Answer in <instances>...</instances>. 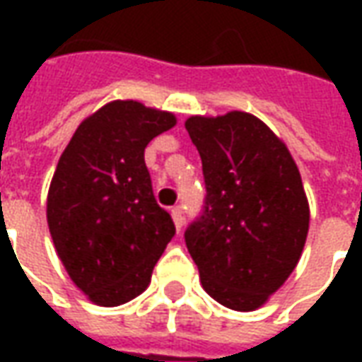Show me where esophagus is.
<instances>
[{
  "label": "esophagus",
  "mask_w": 362,
  "mask_h": 362,
  "mask_svg": "<svg viewBox=\"0 0 362 362\" xmlns=\"http://www.w3.org/2000/svg\"><path fill=\"white\" fill-rule=\"evenodd\" d=\"M170 215H173V221H174V225H176V228L180 230L182 225H184V215H182L180 207H174L173 211H170Z\"/></svg>",
  "instance_id": "34e87169"
}]
</instances>
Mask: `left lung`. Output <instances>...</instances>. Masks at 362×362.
<instances>
[{
    "mask_svg": "<svg viewBox=\"0 0 362 362\" xmlns=\"http://www.w3.org/2000/svg\"><path fill=\"white\" fill-rule=\"evenodd\" d=\"M202 157L204 213L186 246L207 295L230 310L250 312L288 279L300 259L310 207L287 145L256 116H189Z\"/></svg>",
    "mask_w": 362,
    "mask_h": 362,
    "instance_id": "obj_1",
    "label": "left lung"
}]
</instances>
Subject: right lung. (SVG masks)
Masks as SVG:
<instances>
[{"label":"right lung","mask_w":362,"mask_h":362,"mask_svg":"<svg viewBox=\"0 0 362 362\" xmlns=\"http://www.w3.org/2000/svg\"><path fill=\"white\" fill-rule=\"evenodd\" d=\"M174 126L173 112L112 100L83 119L59 157L46 219L66 272L98 306L141 295L176 233L143 157L147 143Z\"/></svg>","instance_id":"right-lung-1"}]
</instances>
